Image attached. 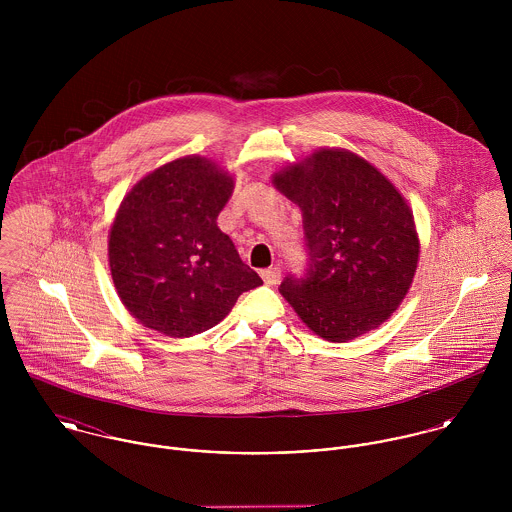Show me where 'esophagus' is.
<instances>
[{
  "mask_svg": "<svg viewBox=\"0 0 512 512\" xmlns=\"http://www.w3.org/2000/svg\"><path fill=\"white\" fill-rule=\"evenodd\" d=\"M262 280L268 284V286H274L278 284L280 280V268H268V270H262Z\"/></svg>",
  "mask_w": 512,
  "mask_h": 512,
  "instance_id": "1",
  "label": "esophagus"
}]
</instances>
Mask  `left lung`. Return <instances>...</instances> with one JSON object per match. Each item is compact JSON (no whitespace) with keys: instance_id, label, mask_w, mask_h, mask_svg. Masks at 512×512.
I'll list each match as a JSON object with an SVG mask.
<instances>
[{"instance_id":"obj_1","label":"left lung","mask_w":512,"mask_h":512,"mask_svg":"<svg viewBox=\"0 0 512 512\" xmlns=\"http://www.w3.org/2000/svg\"><path fill=\"white\" fill-rule=\"evenodd\" d=\"M301 209L309 270L280 293L321 339L347 343L378 329L412 286L420 238L408 201L365 157L321 147L272 175Z\"/></svg>"}]
</instances>
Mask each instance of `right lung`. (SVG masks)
Listing matches in <instances>:
<instances>
[{
    "label": "right lung",
    "mask_w": 512,
    "mask_h": 512,
    "mask_svg": "<svg viewBox=\"0 0 512 512\" xmlns=\"http://www.w3.org/2000/svg\"><path fill=\"white\" fill-rule=\"evenodd\" d=\"M234 179L203 155L173 159L122 199L108 262L124 307L144 327L185 339L220 323L240 293L262 286L217 224Z\"/></svg>",
    "instance_id": "right-lung-1"
}]
</instances>
